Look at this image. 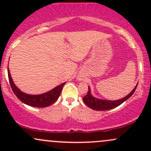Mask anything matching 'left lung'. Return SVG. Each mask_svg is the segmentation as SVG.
Wrapping results in <instances>:
<instances>
[{
    "label": "left lung",
    "mask_w": 151,
    "mask_h": 151,
    "mask_svg": "<svg viewBox=\"0 0 151 151\" xmlns=\"http://www.w3.org/2000/svg\"><path fill=\"white\" fill-rule=\"evenodd\" d=\"M138 84L135 86V88L132 90L128 96H125V97L121 99L116 100V101H109V100H102L99 99L95 97L92 96L91 93V91H90V87L89 86V91H88L87 93L86 94L85 96L83 97V101H84L85 104L89 106V108L92 109L93 110L96 111H105V110H110V109H114L116 107L119 106L121 104L124 103V101H126L127 99L132 96V94L134 93L135 90L136 89Z\"/></svg>",
    "instance_id": "left-lung-1"
}]
</instances>
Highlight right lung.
I'll return each instance as SVG.
<instances>
[{
    "label": "right lung",
    "mask_w": 151,
    "mask_h": 151,
    "mask_svg": "<svg viewBox=\"0 0 151 151\" xmlns=\"http://www.w3.org/2000/svg\"><path fill=\"white\" fill-rule=\"evenodd\" d=\"M8 79L11 86L12 90L14 92L15 96L21 101L22 103L34 107H39V108H43L47 107L48 106L52 104L54 102H55L58 99L60 93L65 85V82L62 83V84L59 85L55 88V89L50 90V91L47 93H44L40 95H30L27 93H23L15 85L11 76H10L9 70L8 69Z\"/></svg>",
    "instance_id": "add662e5"
}]
</instances>
